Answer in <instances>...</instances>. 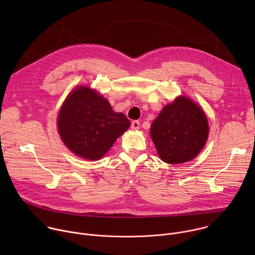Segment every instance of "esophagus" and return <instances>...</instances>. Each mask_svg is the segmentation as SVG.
<instances>
[{
	"label": "esophagus",
	"mask_w": 255,
	"mask_h": 255,
	"mask_svg": "<svg viewBox=\"0 0 255 255\" xmlns=\"http://www.w3.org/2000/svg\"><path fill=\"white\" fill-rule=\"evenodd\" d=\"M139 126H140V123H139L138 121H132V122H131V128H132V129L136 130V129L139 128Z\"/></svg>",
	"instance_id": "1"
}]
</instances>
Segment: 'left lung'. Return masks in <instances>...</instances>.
Instances as JSON below:
<instances>
[{
	"instance_id": "obj_1",
	"label": "left lung",
	"mask_w": 255,
	"mask_h": 255,
	"mask_svg": "<svg viewBox=\"0 0 255 255\" xmlns=\"http://www.w3.org/2000/svg\"><path fill=\"white\" fill-rule=\"evenodd\" d=\"M208 134L204 111L187 97H178L166 105L150 128L160 159L169 164L195 158L205 146Z\"/></svg>"
}]
</instances>
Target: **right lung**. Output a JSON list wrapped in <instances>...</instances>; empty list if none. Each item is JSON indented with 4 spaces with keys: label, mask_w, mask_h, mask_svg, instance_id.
<instances>
[{
    "label": "right lung",
    "mask_w": 255,
    "mask_h": 255,
    "mask_svg": "<svg viewBox=\"0 0 255 255\" xmlns=\"http://www.w3.org/2000/svg\"><path fill=\"white\" fill-rule=\"evenodd\" d=\"M57 124L63 143L72 152L97 160L129 128L130 121L114 112L110 103L95 91L81 87L62 105Z\"/></svg>",
    "instance_id": "add662e5"
}]
</instances>
